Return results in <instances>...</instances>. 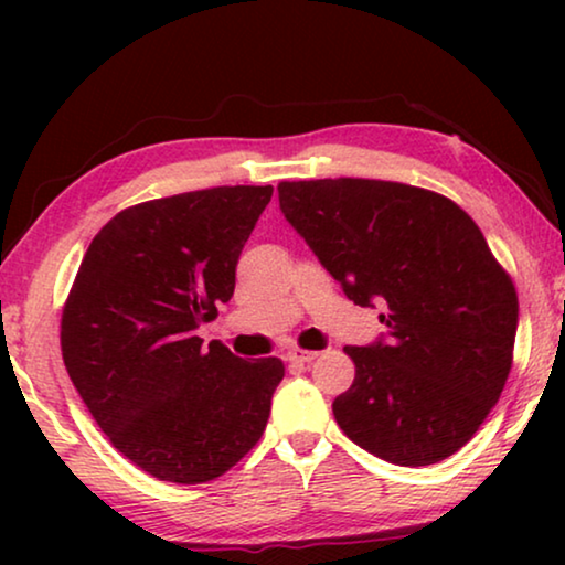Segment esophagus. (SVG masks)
I'll return each mask as SVG.
<instances>
[{
  "label": "esophagus",
  "instance_id": "esophagus-1",
  "mask_svg": "<svg viewBox=\"0 0 565 565\" xmlns=\"http://www.w3.org/2000/svg\"><path fill=\"white\" fill-rule=\"evenodd\" d=\"M288 360L296 362V365H311L316 360V352H308V350H290L288 352Z\"/></svg>",
  "mask_w": 565,
  "mask_h": 565
}]
</instances>
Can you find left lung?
Returning a JSON list of instances; mask_svg holds the SVG:
<instances>
[{
	"instance_id": "left-lung-1",
	"label": "left lung",
	"mask_w": 565,
	"mask_h": 565,
	"mask_svg": "<svg viewBox=\"0 0 565 565\" xmlns=\"http://www.w3.org/2000/svg\"><path fill=\"white\" fill-rule=\"evenodd\" d=\"M280 211L358 306L381 300L388 339L344 347L354 383L334 419L396 466L458 452L512 370L516 290L450 198L383 180L280 182Z\"/></svg>"
}]
</instances>
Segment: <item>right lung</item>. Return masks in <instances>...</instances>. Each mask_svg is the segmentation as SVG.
Here are the masks:
<instances>
[{
    "mask_svg": "<svg viewBox=\"0 0 565 565\" xmlns=\"http://www.w3.org/2000/svg\"><path fill=\"white\" fill-rule=\"evenodd\" d=\"M273 188H211L126 207L92 238L61 313V354L113 447L169 483L234 468L269 419L282 360L195 337L236 285Z\"/></svg>",
    "mask_w": 565,
    "mask_h": 565,
    "instance_id": "right-lung-1",
    "label": "right lung"
}]
</instances>
